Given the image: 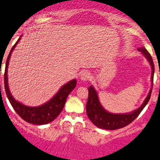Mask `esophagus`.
I'll return each mask as SVG.
<instances>
[{
    "mask_svg": "<svg viewBox=\"0 0 160 160\" xmlns=\"http://www.w3.org/2000/svg\"><path fill=\"white\" fill-rule=\"evenodd\" d=\"M91 73L88 71L83 72L80 74V80H83V81H88V80H91Z\"/></svg>",
    "mask_w": 160,
    "mask_h": 160,
    "instance_id": "34e87169",
    "label": "esophagus"
}]
</instances>
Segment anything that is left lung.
<instances>
[{
  "label": "left lung",
  "instance_id": "1",
  "mask_svg": "<svg viewBox=\"0 0 160 160\" xmlns=\"http://www.w3.org/2000/svg\"><path fill=\"white\" fill-rule=\"evenodd\" d=\"M139 51H141V53L146 58V59L148 61L151 67H152V77L151 80L153 85V77H154L155 67L153 60L150 53L148 52L144 47L138 48ZM152 88L149 91L148 95H147L146 98L144 99V102L141 107L135 110L134 111L130 113H126V114H113L110 112L107 111L101 105L99 99H98V93L96 90L94 88L93 86H90L88 88V98L86 104V110H87L88 117L91 120V122L100 129H108V130H115V129L123 128L131 122H133L138 115L140 114L143 109L144 108L147 103L150 99L151 94H152Z\"/></svg>",
  "mask_w": 160,
  "mask_h": 160
}]
</instances>
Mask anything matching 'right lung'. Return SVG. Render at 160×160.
<instances>
[{
	"mask_svg": "<svg viewBox=\"0 0 160 160\" xmlns=\"http://www.w3.org/2000/svg\"><path fill=\"white\" fill-rule=\"evenodd\" d=\"M21 36L22 35H20L19 39L12 46L6 61L5 70H4V88H5L6 95L15 111L23 120L34 125H46L53 122L63 110L67 97L77 86V80L74 79L65 83L50 100L38 107H28L16 100L12 95L8 88V67L12 53L21 38Z\"/></svg>",
	"mask_w": 160,
	"mask_h": 160,
	"instance_id": "add662e5",
	"label": "right lung"
}]
</instances>
